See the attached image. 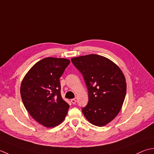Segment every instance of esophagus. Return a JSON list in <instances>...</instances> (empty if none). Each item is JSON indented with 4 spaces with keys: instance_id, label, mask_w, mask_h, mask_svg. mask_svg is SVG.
Segmentation results:
<instances>
[{
    "instance_id": "1",
    "label": "esophagus",
    "mask_w": 154,
    "mask_h": 154,
    "mask_svg": "<svg viewBox=\"0 0 154 154\" xmlns=\"http://www.w3.org/2000/svg\"><path fill=\"white\" fill-rule=\"evenodd\" d=\"M71 102L73 103V104H75V103H76V99H71Z\"/></svg>"
}]
</instances>
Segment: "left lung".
I'll list each match as a JSON object with an SVG mask.
<instances>
[{"instance_id":"left-lung-1","label":"left lung","mask_w":154,"mask_h":154,"mask_svg":"<svg viewBox=\"0 0 154 154\" xmlns=\"http://www.w3.org/2000/svg\"><path fill=\"white\" fill-rule=\"evenodd\" d=\"M88 90V102L82 109L91 124L103 126L120 111L126 94V82L120 68L110 60L97 54L72 58Z\"/></svg>"}]
</instances>
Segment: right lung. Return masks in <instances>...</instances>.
Listing matches in <instances>:
<instances>
[{"label": "right lung", "instance_id": "right-lung-1", "mask_svg": "<svg viewBox=\"0 0 154 154\" xmlns=\"http://www.w3.org/2000/svg\"><path fill=\"white\" fill-rule=\"evenodd\" d=\"M70 61L48 57L34 64L25 75L20 86L22 100L34 120L47 128L62 123L69 109L62 99L60 78Z\"/></svg>", "mask_w": 154, "mask_h": 154}]
</instances>
